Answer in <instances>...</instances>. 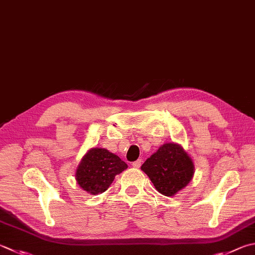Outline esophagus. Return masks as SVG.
I'll return each mask as SVG.
<instances>
[{"instance_id": "esophagus-1", "label": "esophagus", "mask_w": 255, "mask_h": 255, "mask_svg": "<svg viewBox=\"0 0 255 255\" xmlns=\"http://www.w3.org/2000/svg\"><path fill=\"white\" fill-rule=\"evenodd\" d=\"M141 159H138V160H136V161H133V163L131 164V166L133 168H139L140 166H141Z\"/></svg>"}]
</instances>
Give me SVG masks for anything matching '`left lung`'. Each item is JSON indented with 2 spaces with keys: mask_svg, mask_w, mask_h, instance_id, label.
Returning <instances> with one entry per match:
<instances>
[{
  "mask_svg": "<svg viewBox=\"0 0 255 255\" xmlns=\"http://www.w3.org/2000/svg\"><path fill=\"white\" fill-rule=\"evenodd\" d=\"M155 188L165 196H174L187 186L194 175V164L184 148L166 142L141 165Z\"/></svg>",
  "mask_w": 255,
  "mask_h": 255,
  "instance_id": "obj_1",
  "label": "left lung"
}]
</instances>
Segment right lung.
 Listing matches in <instances>:
<instances>
[{
  "instance_id": "right-lung-1",
  "label": "right lung",
  "mask_w": 255,
  "mask_h": 255,
  "mask_svg": "<svg viewBox=\"0 0 255 255\" xmlns=\"http://www.w3.org/2000/svg\"><path fill=\"white\" fill-rule=\"evenodd\" d=\"M128 167L117 155L105 148H91L82 157L76 172L79 186L92 195L107 191L115 176Z\"/></svg>"
}]
</instances>
